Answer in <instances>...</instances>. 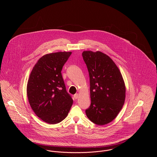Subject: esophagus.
Segmentation results:
<instances>
[{
  "label": "esophagus",
  "mask_w": 157,
  "mask_h": 157,
  "mask_svg": "<svg viewBox=\"0 0 157 157\" xmlns=\"http://www.w3.org/2000/svg\"><path fill=\"white\" fill-rule=\"evenodd\" d=\"M74 98H75V99H77L78 97H79V94H76L74 95Z\"/></svg>",
  "instance_id": "obj_1"
}]
</instances>
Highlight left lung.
I'll use <instances>...</instances> for the list:
<instances>
[{
    "instance_id": "left-lung-1",
    "label": "left lung",
    "mask_w": 157,
    "mask_h": 157,
    "mask_svg": "<svg viewBox=\"0 0 157 157\" xmlns=\"http://www.w3.org/2000/svg\"><path fill=\"white\" fill-rule=\"evenodd\" d=\"M82 57L90 75L91 100L85 112L90 121L104 125L117 117L124 104L125 83L118 67L106 54L84 51Z\"/></svg>"
}]
</instances>
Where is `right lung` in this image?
<instances>
[{
  "label": "right lung",
  "instance_id": "1",
  "mask_svg": "<svg viewBox=\"0 0 157 157\" xmlns=\"http://www.w3.org/2000/svg\"><path fill=\"white\" fill-rule=\"evenodd\" d=\"M71 54L59 52L45 55L30 73L27 85L29 102L37 117L49 124L64 120L73 104L61 74Z\"/></svg>",
  "mask_w": 157,
  "mask_h": 157
}]
</instances>
